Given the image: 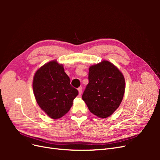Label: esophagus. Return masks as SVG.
I'll use <instances>...</instances> for the list:
<instances>
[{"label": "esophagus", "mask_w": 160, "mask_h": 160, "mask_svg": "<svg viewBox=\"0 0 160 160\" xmlns=\"http://www.w3.org/2000/svg\"><path fill=\"white\" fill-rule=\"evenodd\" d=\"M82 90H83V88H82V87H79V88H78V91H79V95H81V93H82Z\"/></svg>", "instance_id": "1"}]
</instances>
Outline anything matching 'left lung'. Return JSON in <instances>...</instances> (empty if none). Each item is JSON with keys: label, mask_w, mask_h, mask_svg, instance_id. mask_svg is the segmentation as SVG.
I'll list each match as a JSON object with an SVG mask.
<instances>
[{"label": "left lung", "mask_w": 160, "mask_h": 160, "mask_svg": "<svg viewBox=\"0 0 160 160\" xmlns=\"http://www.w3.org/2000/svg\"><path fill=\"white\" fill-rule=\"evenodd\" d=\"M88 78L82 99L92 113L102 119L109 117L122 101L123 75L113 63L104 60L89 67Z\"/></svg>", "instance_id": "8db88e82"}]
</instances>
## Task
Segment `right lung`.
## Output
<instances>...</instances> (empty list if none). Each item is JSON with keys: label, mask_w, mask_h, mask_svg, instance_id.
<instances>
[{"label": "right lung", "mask_w": 160, "mask_h": 160, "mask_svg": "<svg viewBox=\"0 0 160 160\" xmlns=\"http://www.w3.org/2000/svg\"><path fill=\"white\" fill-rule=\"evenodd\" d=\"M32 89L38 106L54 119L68 112L79 93L71 85L63 66L56 60L47 62L36 71Z\"/></svg>", "instance_id": "1"}]
</instances>
